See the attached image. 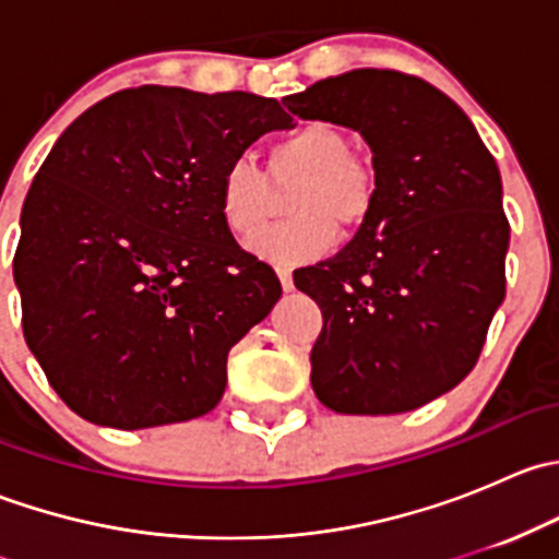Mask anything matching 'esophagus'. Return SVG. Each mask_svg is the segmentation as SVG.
Wrapping results in <instances>:
<instances>
[{
  "mask_svg": "<svg viewBox=\"0 0 559 559\" xmlns=\"http://www.w3.org/2000/svg\"><path fill=\"white\" fill-rule=\"evenodd\" d=\"M275 273H278V281H281V286H284V292L295 289V278H292L289 267H275Z\"/></svg>",
  "mask_w": 559,
  "mask_h": 559,
  "instance_id": "34e87169",
  "label": "esophagus"
}]
</instances>
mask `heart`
I'll return each mask as SVG.
<instances>
[{
	"label": "heart",
	"instance_id": "b5f03b06",
	"mask_svg": "<svg viewBox=\"0 0 559 559\" xmlns=\"http://www.w3.org/2000/svg\"><path fill=\"white\" fill-rule=\"evenodd\" d=\"M300 175L286 211L295 218L253 240L257 257L302 264L335 246V224L354 229L368 218L376 197L370 165L352 154L346 132L330 121H308L270 143L267 175L248 154L224 165L218 178V213L233 235L251 240L270 216V181Z\"/></svg>",
	"mask_w": 559,
	"mask_h": 559
}]
</instances>
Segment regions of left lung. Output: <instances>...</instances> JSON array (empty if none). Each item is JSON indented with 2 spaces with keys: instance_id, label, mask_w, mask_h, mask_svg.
<instances>
[{
  "instance_id": "1",
  "label": "left lung",
  "mask_w": 559,
  "mask_h": 559,
  "mask_svg": "<svg viewBox=\"0 0 559 559\" xmlns=\"http://www.w3.org/2000/svg\"><path fill=\"white\" fill-rule=\"evenodd\" d=\"M284 105L357 129L376 197L346 248L295 273L321 308L316 397L337 414H405L465 379L506 297L509 218L492 154L427 81L352 70Z\"/></svg>"
}]
</instances>
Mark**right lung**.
Masks as SVG:
<instances>
[{"label":"right lung","instance_id":"1","mask_svg":"<svg viewBox=\"0 0 559 559\" xmlns=\"http://www.w3.org/2000/svg\"><path fill=\"white\" fill-rule=\"evenodd\" d=\"M275 99L140 86L64 129L35 175L13 275L26 346L83 419L189 421L227 386V354L281 297L235 243L218 178L273 129Z\"/></svg>","mask_w":559,"mask_h":559}]
</instances>
